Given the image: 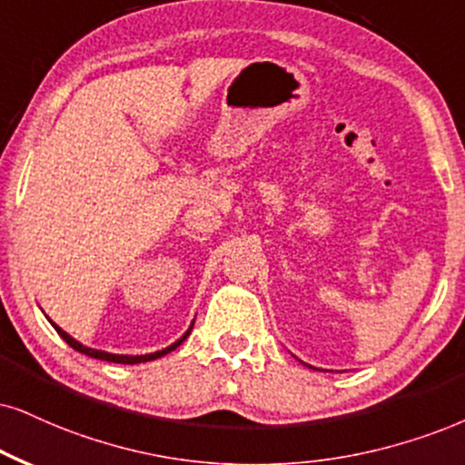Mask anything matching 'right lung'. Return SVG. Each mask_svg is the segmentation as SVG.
Returning a JSON list of instances; mask_svg holds the SVG:
<instances>
[{"label":"right lung","instance_id":"add662e5","mask_svg":"<svg viewBox=\"0 0 465 465\" xmlns=\"http://www.w3.org/2000/svg\"><path fill=\"white\" fill-rule=\"evenodd\" d=\"M55 328V331L57 334H60L62 338H64V341L68 342V345H71L74 351H79V353H85V355H90V358H96V360H107V362H116V364H140V362H148V360H157V358H162V355H165V353H170V351H174L176 347L181 345L183 341H185V338L189 336V331L192 330H187L185 334H183V338H179V341L174 342V345H170V347H165V349H162V351H154V353H148V355H116V353H107V351H96V349H90V347H84L82 342H77L74 341L73 336H68L64 330L62 328H57L55 323H51Z\"/></svg>","mask_w":465,"mask_h":465}]
</instances>
